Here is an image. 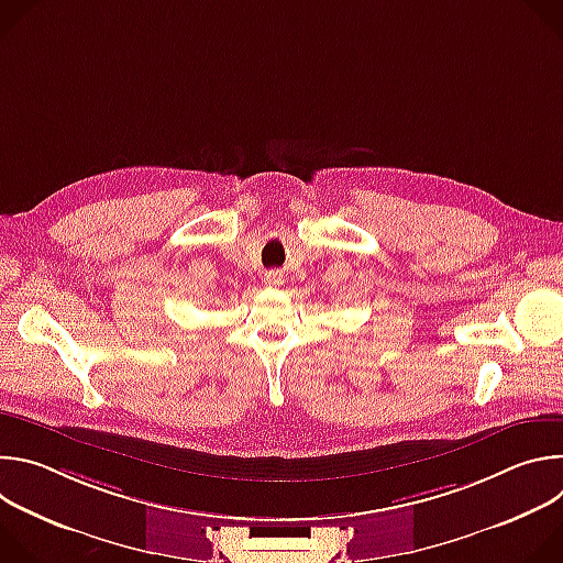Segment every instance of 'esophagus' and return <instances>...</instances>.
Wrapping results in <instances>:
<instances>
[{
  "label": "esophagus",
  "instance_id": "1",
  "mask_svg": "<svg viewBox=\"0 0 563 563\" xmlns=\"http://www.w3.org/2000/svg\"><path fill=\"white\" fill-rule=\"evenodd\" d=\"M285 283V274L280 269H269L265 272V285L269 287H280Z\"/></svg>",
  "mask_w": 563,
  "mask_h": 563
}]
</instances>
